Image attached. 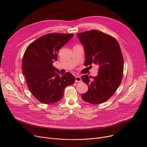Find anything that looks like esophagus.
<instances>
[{
  "label": "esophagus",
  "mask_w": 147,
  "mask_h": 147,
  "mask_svg": "<svg viewBox=\"0 0 147 147\" xmlns=\"http://www.w3.org/2000/svg\"><path fill=\"white\" fill-rule=\"evenodd\" d=\"M81 81H82V80L80 76L76 77V82H81Z\"/></svg>",
  "instance_id": "esophagus-1"
}]
</instances>
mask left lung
Returning a JSON list of instances; mask_svg holds the SVG:
<instances>
[{
    "mask_svg": "<svg viewBox=\"0 0 147 147\" xmlns=\"http://www.w3.org/2000/svg\"><path fill=\"white\" fill-rule=\"evenodd\" d=\"M77 35L84 46L85 65L94 63L99 66L97 76L81 77L89 87L81 97L90 104L103 103L114 94L121 82L124 58L120 45L114 37L96 30L78 33Z\"/></svg>",
    "mask_w": 147,
    "mask_h": 147,
    "instance_id": "8db88e82",
    "label": "left lung"
}]
</instances>
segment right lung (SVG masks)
Listing matches in <instances>:
<instances>
[{"instance_id": "add662e5", "label": "right lung", "mask_w": 147, "mask_h": 147, "mask_svg": "<svg viewBox=\"0 0 147 147\" xmlns=\"http://www.w3.org/2000/svg\"><path fill=\"white\" fill-rule=\"evenodd\" d=\"M73 35L46 34L30 43L24 53L23 74L30 91L41 103L50 104L59 101L65 88L75 82V77L70 73L60 75L61 72L53 66V63L57 61L58 50Z\"/></svg>"}]
</instances>
